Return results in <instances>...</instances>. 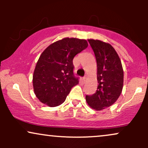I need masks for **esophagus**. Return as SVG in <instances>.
<instances>
[{"instance_id":"esophagus-1","label":"esophagus","mask_w":148,"mask_h":148,"mask_svg":"<svg viewBox=\"0 0 148 148\" xmlns=\"http://www.w3.org/2000/svg\"><path fill=\"white\" fill-rule=\"evenodd\" d=\"M83 81H84V83H86V81H87V76H85L83 78Z\"/></svg>"}]
</instances>
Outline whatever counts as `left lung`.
I'll return each mask as SVG.
<instances>
[{"instance_id":"8db88e82","label":"left lung","mask_w":148,"mask_h":148,"mask_svg":"<svg viewBox=\"0 0 148 148\" xmlns=\"http://www.w3.org/2000/svg\"><path fill=\"white\" fill-rule=\"evenodd\" d=\"M88 40L96 58L98 86L96 92L86 95V100L92 108L101 111L113 105L121 94L123 69L118 53L110 44L93 39Z\"/></svg>"}]
</instances>
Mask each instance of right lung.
<instances>
[{"mask_svg": "<svg viewBox=\"0 0 148 148\" xmlns=\"http://www.w3.org/2000/svg\"><path fill=\"white\" fill-rule=\"evenodd\" d=\"M88 46L86 40L65 37L42 53L33 76L34 92L42 103L55 107L65 101L72 88L79 84L73 73V59Z\"/></svg>", "mask_w": 148, "mask_h": 148, "instance_id": "1", "label": "right lung"}]
</instances>
